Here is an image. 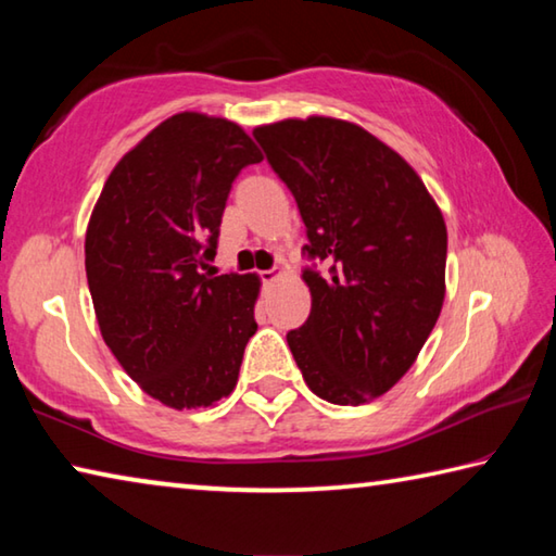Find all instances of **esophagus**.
I'll use <instances>...</instances> for the list:
<instances>
[{"mask_svg": "<svg viewBox=\"0 0 556 556\" xmlns=\"http://www.w3.org/2000/svg\"><path fill=\"white\" fill-rule=\"evenodd\" d=\"M260 277H262V281H265V285H271V281H277L281 277V269L279 267L265 269V271H260Z\"/></svg>", "mask_w": 556, "mask_h": 556, "instance_id": "1", "label": "esophagus"}]
</instances>
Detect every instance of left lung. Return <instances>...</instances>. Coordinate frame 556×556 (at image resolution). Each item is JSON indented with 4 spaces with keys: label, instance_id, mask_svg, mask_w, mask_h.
I'll list each match as a JSON object with an SVG mask.
<instances>
[{
    "label": "left lung",
    "instance_id": "1",
    "mask_svg": "<svg viewBox=\"0 0 556 556\" xmlns=\"http://www.w3.org/2000/svg\"><path fill=\"white\" fill-rule=\"evenodd\" d=\"M294 193L308 244L306 324L287 333L308 390L365 404L402 380L444 306L446 223L419 174L368 129L336 117L255 127Z\"/></svg>",
    "mask_w": 556,
    "mask_h": 556
}]
</instances>
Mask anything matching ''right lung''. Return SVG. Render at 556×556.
Segmentation results:
<instances>
[{
  "mask_svg": "<svg viewBox=\"0 0 556 556\" xmlns=\"http://www.w3.org/2000/svg\"><path fill=\"white\" fill-rule=\"evenodd\" d=\"M257 162L240 125L178 112L119 159L92 208L86 271L100 333L172 409L228 397L257 331L260 277L203 271L235 176Z\"/></svg>",
  "mask_w": 556,
  "mask_h": 556,
  "instance_id": "obj_1",
  "label": "right lung"
}]
</instances>
